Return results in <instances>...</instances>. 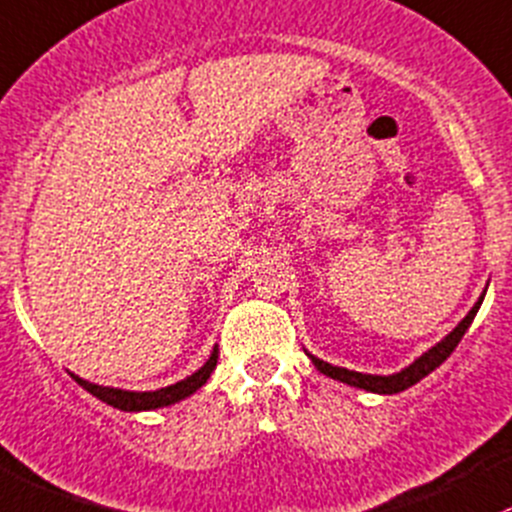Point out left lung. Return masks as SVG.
<instances>
[{"label": "left lung", "mask_w": 512, "mask_h": 512, "mask_svg": "<svg viewBox=\"0 0 512 512\" xmlns=\"http://www.w3.org/2000/svg\"><path fill=\"white\" fill-rule=\"evenodd\" d=\"M483 295H486V290L481 293V298L474 307L469 310V315L464 317L452 332L447 334V337L442 339V342H437L432 346V349H427L425 354L417 356L415 361H412L410 366L400 368L398 373H390V376H376V373H361V371H349V368H342V366H332L327 364V361L317 359V356L312 354H305L310 356V361L315 364V368L324 376L334 378V381L339 383H346V386H354V388H364L368 393H378V395H393V393H400V390H408L410 386H415V383H420L422 378L430 376L437 366H442L444 361L449 359V354L456 349V344L461 342V337L466 334V329L471 327V322H474L478 307H481L483 302Z\"/></svg>", "instance_id": "left-lung-1"}]
</instances>
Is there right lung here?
I'll list each match as a JSON object with an SVG mask.
<instances>
[{
  "label": "right lung",
  "instance_id": "obj_1",
  "mask_svg": "<svg viewBox=\"0 0 512 512\" xmlns=\"http://www.w3.org/2000/svg\"><path fill=\"white\" fill-rule=\"evenodd\" d=\"M217 359H219V349H217V344H214L210 359L197 368L192 376L173 383V386L158 388V390H124V388H112V386H97V383L85 381V378L75 376V373H70V376H73L75 381H78L80 386L87 390V393H92L95 398H100L102 403L112 405V408L124 410V412H141V410L168 408V405H175V403H180V400L190 398L195 390H200L207 381H210L214 366H217Z\"/></svg>",
  "mask_w": 512,
  "mask_h": 512
}]
</instances>
